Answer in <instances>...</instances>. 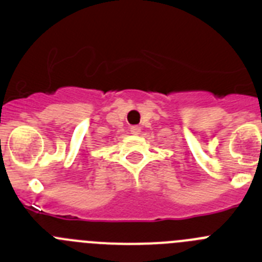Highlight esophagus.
Instances as JSON below:
<instances>
[{"label":"esophagus","mask_w":262,"mask_h":262,"mask_svg":"<svg viewBox=\"0 0 262 262\" xmlns=\"http://www.w3.org/2000/svg\"><path fill=\"white\" fill-rule=\"evenodd\" d=\"M130 133L132 134H139L141 133V128H139L138 125H133V126H130Z\"/></svg>","instance_id":"34e87169"}]
</instances>
